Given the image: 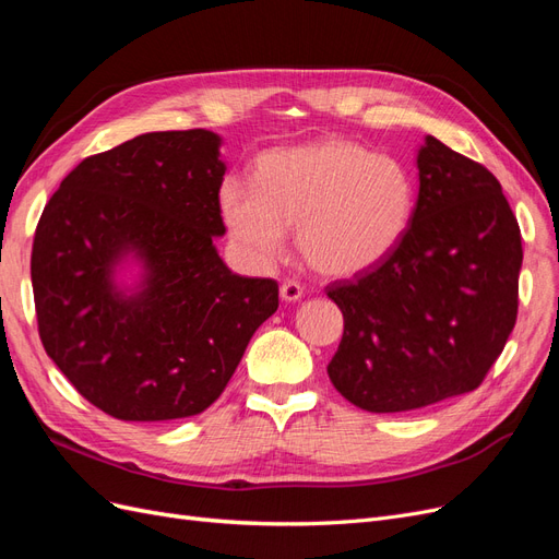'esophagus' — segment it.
Segmentation results:
<instances>
[{"mask_svg": "<svg viewBox=\"0 0 559 559\" xmlns=\"http://www.w3.org/2000/svg\"><path fill=\"white\" fill-rule=\"evenodd\" d=\"M304 295V287L297 281H285L281 285V299L283 301H297Z\"/></svg>", "mask_w": 559, "mask_h": 559, "instance_id": "esophagus-1", "label": "esophagus"}]
</instances>
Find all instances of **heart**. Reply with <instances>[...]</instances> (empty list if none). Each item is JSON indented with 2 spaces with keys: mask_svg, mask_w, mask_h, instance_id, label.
<instances>
[{
  "mask_svg": "<svg viewBox=\"0 0 559 559\" xmlns=\"http://www.w3.org/2000/svg\"><path fill=\"white\" fill-rule=\"evenodd\" d=\"M218 204L248 262H276L285 229L295 227L301 260L322 276L346 278L397 248L411 221L413 183L400 159L330 136L262 153L253 183L227 176Z\"/></svg>",
  "mask_w": 559,
  "mask_h": 559,
  "instance_id": "heart-1",
  "label": "heart"
}]
</instances>
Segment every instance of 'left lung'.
<instances>
[{"mask_svg": "<svg viewBox=\"0 0 559 559\" xmlns=\"http://www.w3.org/2000/svg\"><path fill=\"white\" fill-rule=\"evenodd\" d=\"M416 162L418 202L397 248L328 287L344 313L330 381L371 413L476 390L518 316L520 227L499 181L431 134Z\"/></svg>", "mask_w": 559, "mask_h": 559, "instance_id": "1", "label": "left lung"}]
</instances>
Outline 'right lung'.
<instances>
[{
  "instance_id": "1",
  "label": "right lung",
  "mask_w": 559,
  "mask_h": 559,
  "mask_svg": "<svg viewBox=\"0 0 559 559\" xmlns=\"http://www.w3.org/2000/svg\"><path fill=\"white\" fill-rule=\"evenodd\" d=\"M223 139L148 132L85 157L32 246L39 336L83 397L118 420L190 418L221 397L278 283L234 274Z\"/></svg>"
}]
</instances>
